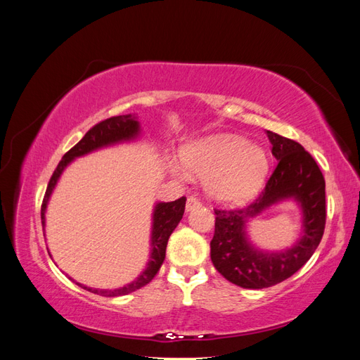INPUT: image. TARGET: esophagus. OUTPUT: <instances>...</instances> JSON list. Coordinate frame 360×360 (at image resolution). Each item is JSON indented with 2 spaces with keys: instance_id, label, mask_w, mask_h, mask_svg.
I'll return each instance as SVG.
<instances>
[{
  "instance_id": "34e87169",
  "label": "esophagus",
  "mask_w": 360,
  "mask_h": 360,
  "mask_svg": "<svg viewBox=\"0 0 360 360\" xmlns=\"http://www.w3.org/2000/svg\"><path fill=\"white\" fill-rule=\"evenodd\" d=\"M198 207H201V201L197 198V197H189L188 201H186V210L191 212L193 209H198Z\"/></svg>"
}]
</instances>
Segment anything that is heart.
Masks as SVG:
<instances>
[{
	"label": "heart",
	"mask_w": 360,
	"mask_h": 360,
	"mask_svg": "<svg viewBox=\"0 0 360 360\" xmlns=\"http://www.w3.org/2000/svg\"><path fill=\"white\" fill-rule=\"evenodd\" d=\"M183 167L205 180V189L217 201L249 198L263 181L267 156L263 148L231 135H217L181 150Z\"/></svg>",
	"instance_id": "b5f03b06"
}]
</instances>
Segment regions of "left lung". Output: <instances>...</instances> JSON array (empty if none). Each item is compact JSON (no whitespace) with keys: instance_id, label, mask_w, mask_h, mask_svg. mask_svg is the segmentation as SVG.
I'll return each instance as SVG.
<instances>
[{"instance_id":"8db88e82","label":"left lung","mask_w":360,"mask_h":360,"mask_svg":"<svg viewBox=\"0 0 360 360\" xmlns=\"http://www.w3.org/2000/svg\"><path fill=\"white\" fill-rule=\"evenodd\" d=\"M278 165L258 198L243 209H214L212 263L219 274L243 288H267L285 281L319 248L326 226V183L317 162L299 143L267 130ZM294 198L304 210V236L284 253H261L245 238L244 224L271 203Z\"/></svg>"}]
</instances>
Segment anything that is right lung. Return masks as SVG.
I'll return each instance as SVG.
<instances>
[{"instance_id":"right-lung-1","label":"right lung","mask_w":360,"mask_h":360,"mask_svg":"<svg viewBox=\"0 0 360 360\" xmlns=\"http://www.w3.org/2000/svg\"><path fill=\"white\" fill-rule=\"evenodd\" d=\"M138 132H139V123L136 122L135 115H132V114L111 117V118L103 120V122H101V123L94 124L89 130V132L84 135V138L79 141V143L75 147H72L68 153L63 156L56 171H53L52 177L48 183L45 197H43V202H41V225H45V212H46V204H48L51 193H52L53 188H56V184L61 176L63 169L66 168L75 158L86 155V153H90V151L105 147V146L120 143V141L134 139L138 135ZM184 204H186V197H181L176 201H171V202H159L155 207L153 231H151L150 263L143 274H141V276L136 278L134 282H130V284H127L126 287L117 288V290H94V288L79 284V282H76V284L86 291L101 294V296H105V297L124 296V294L136 291L141 287L147 285L148 282L156 276V274L163 263V259H165L168 238H169L171 233L176 230L179 222L181 221L183 213H184Z\"/></svg>"}]
</instances>
